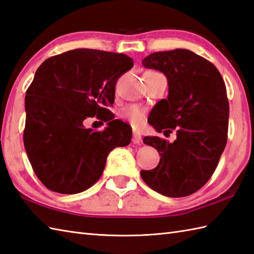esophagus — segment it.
<instances>
[{"mask_svg":"<svg viewBox=\"0 0 254 254\" xmlns=\"http://www.w3.org/2000/svg\"><path fill=\"white\" fill-rule=\"evenodd\" d=\"M132 142L134 144H141L142 139H141V133L138 131L137 129H133L132 130Z\"/></svg>","mask_w":254,"mask_h":254,"instance_id":"1","label":"esophagus"}]
</instances>
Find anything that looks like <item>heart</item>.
I'll return each instance as SVG.
<instances>
[{
    "label": "heart",
    "mask_w": 254,
    "mask_h": 254,
    "mask_svg": "<svg viewBox=\"0 0 254 254\" xmlns=\"http://www.w3.org/2000/svg\"><path fill=\"white\" fill-rule=\"evenodd\" d=\"M121 116L124 120L128 121L133 126H140L143 122L144 111L137 105H130L127 108H124L121 111Z\"/></svg>",
    "instance_id": "heart-1"
}]
</instances>
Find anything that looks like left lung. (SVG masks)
Returning <instances> with one entry per match:
<instances>
[{"mask_svg": "<svg viewBox=\"0 0 254 254\" xmlns=\"http://www.w3.org/2000/svg\"><path fill=\"white\" fill-rule=\"evenodd\" d=\"M145 68L160 70L168 81L167 99L153 108L150 125L172 132L176 140L144 137L159 152V164L141 171L143 182L171 198L192 194L207 183L227 142L229 104L226 86L211 62L189 50L155 52L142 60Z\"/></svg>", "mask_w": 254, "mask_h": 254, "instance_id": "left-lung-1", "label": "left lung"}]
</instances>
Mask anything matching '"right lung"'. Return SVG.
I'll return each mask as SVG.
<instances>
[{"label": "right lung", "instance_id": "right-lung-1", "mask_svg": "<svg viewBox=\"0 0 254 254\" xmlns=\"http://www.w3.org/2000/svg\"><path fill=\"white\" fill-rule=\"evenodd\" d=\"M126 54L76 49L39 66L25 98L24 144L32 170L50 190L79 193L102 175L110 152L131 141L130 128L114 120L116 82L131 69ZM108 123L102 132L83 126L88 117Z\"/></svg>", "mask_w": 254, "mask_h": 254}]
</instances>
